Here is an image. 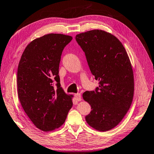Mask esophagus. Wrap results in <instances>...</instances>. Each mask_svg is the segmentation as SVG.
<instances>
[{
	"instance_id": "34e87169",
	"label": "esophagus",
	"mask_w": 154,
	"mask_h": 154,
	"mask_svg": "<svg viewBox=\"0 0 154 154\" xmlns=\"http://www.w3.org/2000/svg\"><path fill=\"white\" fill-rule=\"evenodd\" d=\"M75 99L77 100V101H81V99H82L81 94H80L79 93H77V94H75Z\"/></svg>"
}]
</instances>
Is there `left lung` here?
Here are the masks:
<instances>
[{
	"mask_svg": "<svg viewBox=\"0 0 154 154\" xmlns=\"http://www.w3.org/2000/svg\"><path fill=\"white\" fill-rule=\"evenodd\" d=\"M75 40L85 53L99 86L86 91L83 99L91 106L86 121L100 131L114 128L122 121L133 100V70L128 55L115 36L94 30L77 34Z\"/></svg>",
	"mask_w": 154,
	"mask_h": 154,
	"instance_id": "8db88e82",
	"label": "left lung"
}]
</instances>
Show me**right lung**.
<instances>
[{
    "mask_svg": "<svg viewBox=\"0 0 154 154\" xmlns=\"http://www.w3.org/2000/svg\"><path fill=\"white\" fill-rule=\"evenodd\" d=\"M72 39L58 33L36 38L26 46L19 62V100L32 123L44 131L62 125L72 106V95L65 93L58 75L62 51Z\"/></svg>",
    "mask_w": 154,
    "mask_h": 154,
    "instance_id": "add662e5",
    "label": "right lung"
}]
</instances>
